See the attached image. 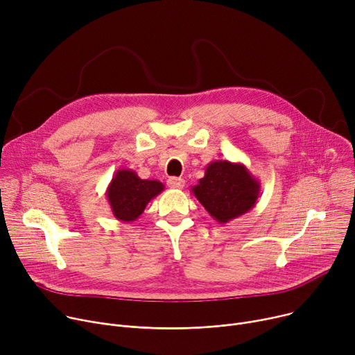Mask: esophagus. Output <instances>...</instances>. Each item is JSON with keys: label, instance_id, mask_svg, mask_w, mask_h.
I'll use <instances>...</instances> for the list:
<instances>
[{"label": "esophagus", "instance_id": "obj_1", "mask_svg": "<svg viewBox=\"0 0 355 355\" xmlns=\"http://www.w3.org/2000/svg\"><path fill=\"white\" fill-rule=\"evenodd\" d=\"M168 184H169V187H173V189H182L184 186V180L182 178L172 176L168 179Z\"/></svg>", "mask_w": 355, "mask_h": 355}]
</instances>
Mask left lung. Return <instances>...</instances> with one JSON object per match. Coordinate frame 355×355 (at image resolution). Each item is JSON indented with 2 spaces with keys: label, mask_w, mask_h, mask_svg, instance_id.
I'll list each match as a JSON object with an SVG mask.
<instances>
[{
  "label": "left lung",
  "mask_w": 355,
  "mask_h": 355,
  "mask_svg": "<svg viewBox=\"0 0 355 355\" xmlns=\"http://www.w3.org/2000/svg\"><path fill=\"white\" fill-rule=\"evenodd\" d=\"M192 193L217 223L225 225L256 206L260 182L240 162L214 160L206 166Z\"/></svg>",
  "instance_id": "8db88e82"
}]
</instances>
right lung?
<instances>
[{"mask_svg":"<svg viewBox=\"0 0 355 355\" xmlns=\"http://www.w3.org/2000/svg\"><path fill=\"white\" fill-rule=\"evenodd\" d=\"M163 189L165 184L159 180L141 179L132 169H119L107 184L106 199L116 220L132 223Z\"/></svg>","mask_w":355,"mask_h":355,"instance_id":"1","label":"right lung"}]
</instances>
